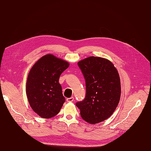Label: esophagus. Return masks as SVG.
I'll return each instance as SVG.
<instances>
[{"mask_svg":"<svg viewBox=\"0 0 151 151\" xmlns=\"http://www.w3.org/2000/svg\"><path fill=\"white\" fill-rule=\"evenodd\" d=\"M73 101H74V98H73V97H71V98H67V102H72Z\"/></svg>","mask_w":151,"mask_h":151,"instance_id":"esophagus-1","label":"esophagus"}]
</instances>
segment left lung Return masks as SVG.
<instances>
[{
  "label": "left lung",
  "mask_w": 151,
  "mask_h": 151,
  "mask_svg": "<svg viewBox=\"0 0 151 151\" xmlns=\"http://www.w3.org/2000/svg\"><path fill=\"white\" fill-rule=\"evenodd\" d=\"M86 80V95L76 103L82 118L91 124L106 120L120 101L121 84L119 74L106 58L89 57L77 63Z\"/></svg>",
  "instance_id": "8db88e82"
}]
</instances>
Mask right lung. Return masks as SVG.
Segmentation results:
<instances>
[{
	"instance_id": "obj_1",
	"label": "right lung",
	"mask_w": 151,
	"mask_h": 151,
	"mask_svg": "<svg viewBox=\"0 0 151 151\" xmlns=\"http://www.w3.org/2000/svg\"><path fill=\"white\" fill-rule=\"evenodd\" d=\"M69 63L52 54L41 57L31 67L27 78L26 93L32 109L43 118L57 115L65 99L58 80Z\"/></svg>"
}]
</instances>
